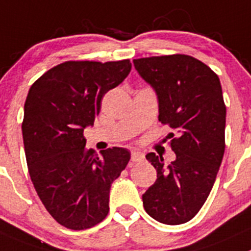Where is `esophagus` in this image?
I'll return each mask as SVG.
<instances>
[{
	"label": "esophagus",
	"mask_w": 251,
	"mask_h": 251,
	"mask_svg": "<svg viewBox=\"0 0 251 251\" xmlns=\"http://www.w3.org/2000/svg\"><path fill=\"white\" fill-rule=\"evenodd\" d=\"M144 160V154L140 151H137V150H134V151H132V161L133 163H140V161H143Z\"/></svg>",
	"instance_id": "esophagus-1"
}]
</instances>
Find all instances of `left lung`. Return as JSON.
<instances>
[{
	"mask_svg": "<svg viewBox=\"0 0 251 251\" xmlns=\"http://www.w3.org/2000/svg\"><path fill=\"white\" fill-rule=\"evenodd\" d=\"M133 63L156 92L159 121L171 129L166 139L176 154L168 166L163 156L147 155L157 178L143 195V204L160 223H186L209 196L226 149V109L221 81L209 66L185 54Z\"/></svg>",
	"mask_w": 251,
	"mask_h": 251,
	"instance_id": "1",
	"label": "left lung"
}]
</instances>
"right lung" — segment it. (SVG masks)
Here are the masks:
<instances>
[{
	"instance_id": "obj_1",
	"label": "right lung",
	"mask_w": 251,
	"mask_h": 251,
	"mask_svg": "<svg viewBox=\"0 0 251 251\" xmlns=\"http://www.w3.org/2000/svg\"><path fill=\"white\" fill-rule=\"evenodd\" d=\"M130 69L129 59L65 61L30 86L22 122L28 171L47 211L65 228H92L108 214L111 185L130 152L113 147L96 154L85 147L83 129Z\"/></svg>"
}]
</instances>
